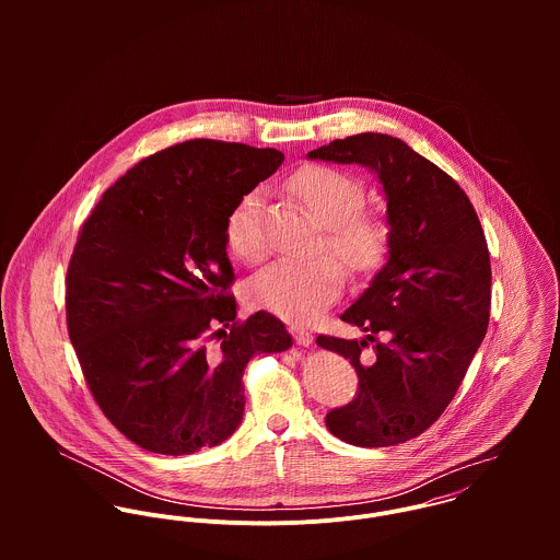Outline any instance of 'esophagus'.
I'll use <instances>...</instances> for the list:
<instances>
[{
    "instance_id": "1",
    "label": "esophagus",
    "mask_w": 560,
    "mask_h": 560,
    "mask_svg": "<svg viewBox=\"0 0 560 560\" xmlns=\"http://www.w3.org/2000/svg\"><path fill=\"white\" fill-rule=\"evenodd\" d=\"M291 334H293L295 342H298V345H302V347H311V345H313V340H315L313 331H308L306 327H298V325H291Z\"/></svg>"
}]
</instances>
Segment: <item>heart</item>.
Segmentation results:
<instances>
[{"label": "heart", "instance_id": "obj_1", "mask_svg": "<svg viewBox=\"0 0 560 560\" xmlns=\"http://www.w3.org/2000/svg\"><path fill=\"white\" fill-rule=\"evenodd\" d=\"M287 189L323 226V249L336 255L351 273L366 276L382 267L390 245V224L380 211L360 209L364 189L351 174L329 165H306L287 180ZM260 207L262 194L252 189L226 220V243L245 262H258L265 256ZM335 259L323 254L308 260H273L252 276L245 298L249 306L280 319L308 323L342 291L345 271Z\"/></svg>", "mask_w": 560, "mask_h": 560}]
</instances>
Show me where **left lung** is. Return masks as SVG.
<instances>
[{"label":"left lung","mask_w":560,"mask_h":560,"mask_svg":"<svg viewBox=\"0 0 560 560\" xmlns=\"http://www.w3.org/2000/svg\"><path fill=\"white\" fill-rule=\"evenodd\" d=\"M377 174L386 202L388 262L340 319L366 338H317L358 373V395L327 411L329 433L380 448L418 438L448 407L485 338L491 265L466 191L399 138L358 133L308 153ZM382 335L380 341L376 336ZM374 342V355L360 359Z\"/></svg>","instance_id":"8db88e82"}]
</instances>
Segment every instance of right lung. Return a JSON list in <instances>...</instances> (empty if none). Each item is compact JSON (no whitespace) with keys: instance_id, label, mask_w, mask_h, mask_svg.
Wrapping results in <instances>:
<instances>
[{"instance_id":"1","label":"right lung","mask_w":560,"mask_h":560,"mask_svg":"<svg viewBox=\"0 0 560 560\" xmlns=\"http://www.w3.org/2000/svg\"><path fill=\"white\" fill-rule=\"evenodd\" d=\"M284 155L189 140L136 163L81 226L67 271V325L85 384L133 444L189 455L243 418V371L293 345L258 311L237 319L226 220Z\"/></svg>"}]
</instances>
